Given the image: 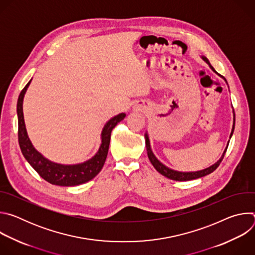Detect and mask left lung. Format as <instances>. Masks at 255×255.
<instances>
[{"mask_svg":"<svg viewBox=\"0 0 255 255\" xmlns=\"http://www.w3.org/2000/svg\"><path fill=\"white\" fill-rule=\"evenodd\" d=\"M201 58L210 66V68L214 71L215 69L213 68V66L211 65L210 61L208 60V58L204 55H201ZM217 74V72H216ZM218 75V74H217ZM223 80L226 82L227 84V81L223 78ZM228 85V84H227ZM231 108H232V114H233V125H232V129H231V133H230V136H229V140L227 142V146L226 148L224 149L221 157L219 158V160H217L214 164H212L211 166L207 167V168H204V169H201V170H197V171H179V170H175V169H172V168H169L168 166H166L165 164H163L160 160L157 159V157L154 155L152 149H151V145H150V140H149V136H148V133L147 131H145V134H144V138H145V145H146V150H147V155H148V158L151 162V164L154 166V168L159 172L161 173L162 175H164L165 177L167 178H170V179H173V180H178V181H185V180H192V179H196V178H200V177H203L205 175H208L210 173H212L218 166H219V164L221 163L224 155H225V152L227 150V147H228V144H229V141L233 135V132H234V128H235V113H234V109L232 107V104H231Z\"/></svg>","mask_w":255,"mask_h":255,"instance_id":"obj_1","label":"left lung"}]
</instances>
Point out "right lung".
<instances>
[{
  "instance_id": "1",
  "label": "right lung",
  "mask_w": 255,
  "mask_h": 255,
  "mask_svg": "<svg viewBox=\"0 0 255 255\" xmlns=\"http://www.w3.org/2000/svg\"><path fill=\"white\" fill-rule=\"evenodd\" d=\"M31 81L32 79L22 90L17 102L18 138L22 154L38 174L51 185L72 187L85 184L93 179L101 171L106 161L113 128L126 117V114H118L105 123L101 132L99 149L95 155L88 160L76 164H63L51 161L34 147L27 133L23 114V100Z\"/></svg>"
}]
</instances>
